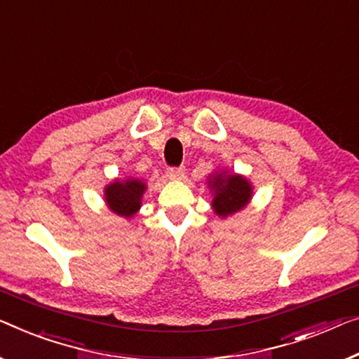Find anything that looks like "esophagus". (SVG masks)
Segmentation results:
<instances>
[{
	"mask_svg": "<svg viewBox=\"0 0 359 359\" xmlns=\"http://www.w3.org/2000/svg\"><path fill=\"white\" fill-rule=\"evenodd\" d=\"M185 175V169L184 168H170L168 169V172H165V177L169 180H182Z\"/></svg>",
	"mask_w": 359,
	"mask_h": 359,
	"instance_id": "esophagus-1",
	"label": "esophagus"
}]
</instances>
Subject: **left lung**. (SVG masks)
<instances>
[{"label":"left lung","instance_id":"1","mask_svg":"<svg viewBox=\"0 0 359 359\" xmlns=\"http://www.w3.org/2000/svg\"><path fill=\"white\" fill-rule=\"evenodd\" d=\"M208 189L211 190V208L216 216L226 219L240 212L250 205L253 198V185L242 174L219 169L208 177Z\"/></svg>","mask_w":359,"mask_h":359}]
</instances>
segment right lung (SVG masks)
I'll use <instances>...</instances> for the list:
<instances>
[{
	"label": "right lung",
	"instance_id": "add662e5",
	"mask_svg": "<svg viewBox=\"0 0 359 359\" xmlns=\"http://www.w3.org/2000/svg\"><path fill=\"white\" fill-rule=\"evenodd\" d=\"M145 191V180L135 177L114 179L104 187V203L111 212L130 219L140 211Z\"/></svg>",
	"mask_w": 359,
	"mask_h": 359
}]
</instances>
